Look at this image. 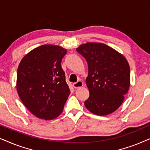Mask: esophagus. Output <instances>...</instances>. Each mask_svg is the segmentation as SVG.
Listing matches in <instances>:
<instances>
[{
  "instance_id": "esophagus-1",
  "label": "esophagus",
  "mask_w": 150,
  "mask_h": 150,
  "mask_svg": "<svg viewBox=\"0 0 150 150\" xmlns=\"http://www.w3.org/2000/svg\"><path fill=\"white\" fill-rule=\"evenodd\" d=\"M83 86V83L82 81H78L76 83L73 84V87L74 89H78V88H81Z\"/></svg>"
}]
</instances>
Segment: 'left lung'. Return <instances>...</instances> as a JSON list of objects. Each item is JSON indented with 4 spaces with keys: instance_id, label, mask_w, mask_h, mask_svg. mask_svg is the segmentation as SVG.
Masks as SVG:
<instances>
[{
    "instance_id": "8db88e82",
    "label": "left lung",
    "mask_w": 150,
    "mask_h": 150,
    "mask_svg": "<svg viewBox=\"0 0 150 150\" xmlns=\"http://www.w3.org/2000/svg\"><path fill=\"white\" fill-rule=\"evenodd\" d=\"M86 59V84L89 97L85 107L100 116L115 111L124 102L130 85V70L124 55L102 43L88 42L76 49Z\"/></svg>"
}]
</instances>
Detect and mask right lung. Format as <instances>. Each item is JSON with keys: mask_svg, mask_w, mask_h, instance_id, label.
<instances>
[{"mask_svg": "<svg viewBox=\"0 0 150 150\" xmlns=\"http://www.w3.org/2000/svg\"><path fill=\"white\" fill-rule=\"evenodd\" d=\"M66 53L60 46L42 45L27 53L18 65V96L37 117L54 120L63 112L70 94L61 65Z\"/></svg>", "mask_w": 150, "mask_h": 150, "instance_id": "right-lung-1", "label": "right lung"}]
</instances>
